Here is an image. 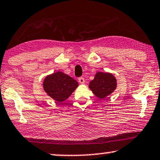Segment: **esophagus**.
Segmentation results:
<instances>
[{"mask_svg":"<svg viewBox=\"0 0 160 160\" xmlns=\"http://www.w3.org/2000/svg\"><path fill=\"white\" fill-rule=\"evenodd\" d=\"M78 80H79V82H80V83H81V84H84L85 83V80H84V78H78Z\"/></svg>","mask_w":160,"mask_h":160,"instance_id":"1","label":"esophagus"}]
</instances>
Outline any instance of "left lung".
I'll list each match as a JSON object with an SVG mask.
<instances>
[{
  "label": "left lung",
  "mask_w": 160,
  "mask_h": 160,
  "mask_svg": "<svg viewBox=\"0 0 160 160\" xmlns=\"http://www.w3.org/2000/svg\"><path fill=\"white\" fill-rule=\"evenodd\" d=\"M88 87L96 97L102 99L116 90L117 80L111 73L98 72L94 79L89 82Z\"/></svg>",
  "instance_id": "1"
}]
</instances>
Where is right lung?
<instances>
[{
	"label": "right lung",
	"instance_id": "add662e5",
	"mask_svg": "<svg viewBox=\"0 0 160 160\" xmlns=\"http://www.w3.org/2000/svg\"><path fill=\"white\" fill-rule=\"evenodd\" d=\"M78 87V82L62 72L49 74L43 82L44 91L58 102L67 99Z\"/></svg>",
	"mask_w": 160,
	"mask_h": 160
}]
</instances>
